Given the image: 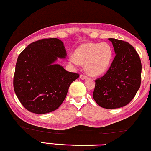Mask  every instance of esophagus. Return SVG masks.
<instances>
[{
    "label": "esophagus",
    "mask_w": 151,
    "mask_h": 151,
    "mask_svg": "<svg viewBox=\"0 0 151 151\" xmlns=\"http://www.w3.org/2000/svg\"><path fill=\"white\" fill-rule=\"evenodd\" d=\"M80 79L85 80V79H86V78H87V76H86L85 75H84V74H81V75L80 76Z\"/></svg>",
    "instance_id": "esophagus-1"
}]
</instances>
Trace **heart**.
Masks as SVG:
<instances>
[{"label":"heart","mask_w":151,"mask_h":151,"mask_svg":"<svg viewBox=\"0 0 151 151\" xmlns=\"http://www.w3.org/2000/svg\"><path fill=\"white\" fill-rule=\"evenodd\" d=\"M112 55V49L107 43H86L78 47L75 55L69 57V62L73 65L85 64V71L96 76L107 71Z\"/></svg>","instance_id":"1"}]
</instances>
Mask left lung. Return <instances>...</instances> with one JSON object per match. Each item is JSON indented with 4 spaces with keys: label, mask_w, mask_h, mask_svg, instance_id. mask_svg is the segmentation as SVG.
Segmentation results:
<instances>
[{
    "label": "left lung",
    "mask_w": 151,
    "mask_h": 151,
    "mask_svg": "<svg viewBox=\"0 0 151 151\" xmlns=\"http://www.w3.org/2000/svg\"><path fill=\"white\" fill-rule=\"evenodd\" d=\"M115 55L108 71L95 80L93 98L99 106L116 109L128 105L141 85L142 63L134 47L124 41L109 38Z\"/></svg>",
    "instance_id": "8db88e82"
}]
</instances>
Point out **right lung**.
Returning a JSON list of instances; mask_svg holds the SVG:
<instances>
[{
  "mask_svg": "<svg viewBox=\"0 0 151 151\" xmlns=\"http://www.w3.org/2000/svg\"><path fill=\"white\" fill-rule=\"evenodd\" d=\"M63 42L57 38L43 39L29 44L16 64L13 85L23 106L35 114H46L63 103L68 88L79 74L55 64L65 58Z\"/></svg>",
  "mask_w": 151,
  "mask_h": 151,
  "instance_id": "obj_1",
  "label": "right lung"
}]
</instances>
